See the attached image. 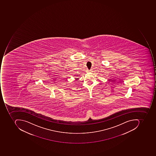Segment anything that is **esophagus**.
<instances>
[{
	"mask_svg": "<svg viewBox=\"0 0 156 156\" xmlns=\"http://www.w3.org/2000/svg\"><path fill=\"white\" fill-rule=\"evenodd\" d=\"M91 71H92L91 70H88V72H91Z\"/></svg>",
	"mask_w": 156,
	"mask_h": 156,
	"instance_id": "esophagus-1",
	"label": "esophagus"
}]
</instances>
